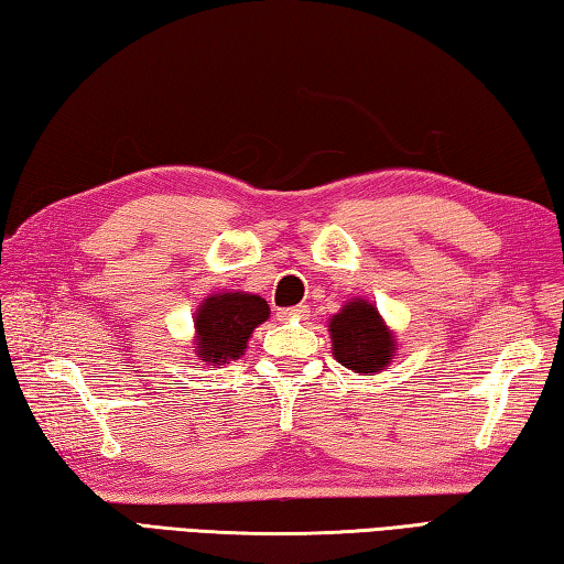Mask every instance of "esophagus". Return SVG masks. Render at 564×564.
Returning a JSON list of instances; mask_svg holds the SVG:
<instances>
[{"instance_id":"1","label":"esophagus","mask_w":564,"mask_h":564,"mask_svg":"<svg viewBox=\"0 0 564 564\" xmlns=\"http://www.w3.org/2000/svg\"><path fill=\"white\" fill-rule=\"evenodd\" d=\"M307 315V305H293V307H285V311L279 313L281 319H291V317H305Z\"/></svg>"}]
</instances>
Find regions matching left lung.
Instances as JSON below:
<instances>
[{
	"mask_svg": "<svg viewBox=\"0 0 564 564\" xmlns=\"http://www.w3.org/2000/svg\"><path fill=\"white\" fill-rule=\"evenodd\" d=\"M335 359L364 377L379 373L393 359L395 341L379 311L364 301H351L329 319Z\"/></svg>",
	"mask_w": 564,
	"mask_h": 564,
	"instance_id": "8db88e82",
	"label": "left lung"
}]
</instances>
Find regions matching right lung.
Returning a JSON list of instances; mask_svg holds the SVG:
<instances>
[{
	"mask_svg": "<svg viewBox=\"0 0 564 564\" xmlns=\"http://www.w3.org/2000/svg\"><path fill=\"white\" fill-rule=\"evenodd\" d=\"M267 317L269 305L259 295H209L195 313L197 355L209 364L239 359V355H245L253 327H259Z\"/></svg>",
	"mask_w": 564,
	"mask_h": 564,
	"instance_id": "add662e5",
	"label": "right lung"
}]
</instances>
